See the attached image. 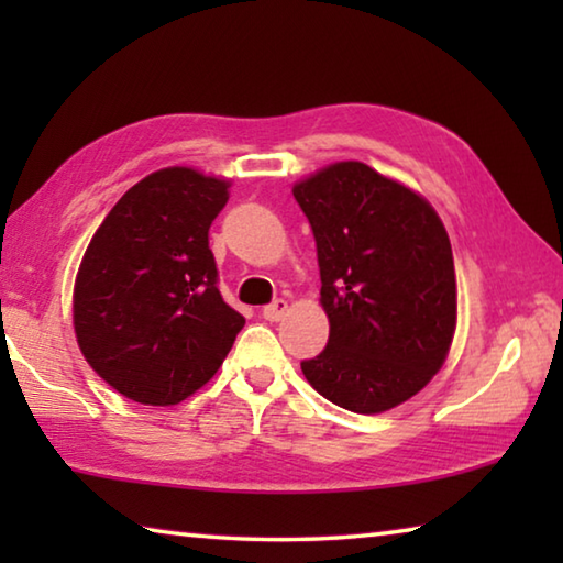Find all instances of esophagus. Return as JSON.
Here are the masks:
<instances>
[{
    "label": "esophagus",
    "mask_w": 563,
    "mask_h": 563,
    "mask_svg": "<svg viewBox=\"0 0 563 563\" xmlns=\"http://www.w3.org/2000/svg\"><path fill=\"white\" fill-rule=\"evenodd\" d=\"M285 312H288V302L285 300H273L271 305H265L263 308V318L271 320V322H278Z\"/></svg>",
    "instance_id": "obj_1"
}]
</instances>
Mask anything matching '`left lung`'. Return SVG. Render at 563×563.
Wrapping results in <instances>:
<instances>
[{
    "instance_id": "8db88e82",
    "label": "left lung",
    "mask_w": 563,
    "mask_h": 563,
    "mask_svg": "<svg viewBox=\"0 0 563 563\" xmlns=\"http://www.w3.org/2000/svg\"><path fill=\"white\" fill-rule=\"evenodd\" d=\"M318 245L328 347L302 375L332 405L377 415L440 373L456 328L450 235L422 196L360 161L295 184Z\"/></svg>"
}]
</instances>
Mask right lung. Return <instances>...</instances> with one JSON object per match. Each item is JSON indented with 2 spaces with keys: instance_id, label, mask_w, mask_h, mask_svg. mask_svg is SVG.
I'll return each mask as SVG.
<instances>
[{
  "instance_id": "obj_1",
  "label": "right lung",
  "mask_w": 563,
  "mask_h": 563,
  "mask_svg": "<svg viewBox=\"0 0 563 563\" xmlns=\"http://www.w3.org/2000/svg\"><path fill=\"white\" fill-rule=\"evenodd\" d=\"M228 180L170 166L103 218L74 285V330L97 375L141 405L168 407L211 379L245 318L218 290L208 228Z\"/></svg>"
}]
</instances>
